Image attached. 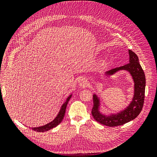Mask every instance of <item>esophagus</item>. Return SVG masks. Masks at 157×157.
<instances>
[{"instance_id": "esophagus-1", "label": "esophagus", "mask_w": 157, "mask_h": 157, "mask_svg": "<svg viewBox=\"0 0 157 157\" xmlns=\"http://www.w3.org/2000/svg\"><path fill=\"white\" fill-rule=\"evenodd\" d=\"M88 83V80L85 77H80L78 80V85L80 86H86V85Z\"/></svg>"}]
</instances>
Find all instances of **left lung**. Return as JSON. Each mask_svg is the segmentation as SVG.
I'll use <instances>...</instances> for the list:
<instances>
[{"label":"left lung","mask_w":157,"mask_h":157,"mask_svg":"<svg viewBox=\"0 0 157 157\" xmlns=\"http://www.w3.org/2000/svg\"><path fill=\"white\" fill-rule=\"evenodd\" d=\"M129 63L119 67L113 69L105 73V75L113 76L120 71H126L130 73L134 81V95L130 103L122 110L117 113H103L101 111V100L96 94H93L94 106L92 115L94 118L100 124L107 126L123 125L134 120L141 111L143 108L145 90V76L140 64L137 56L129 50Z\"/></svg>","instance_id":"1"}]
</instances>
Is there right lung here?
Masks as SVG:
<instances>
[{
	"label": "right lung",
	"instance_id": "1",
	"mask_svg": "<svg viewBox=\"0 0 157 157\" xmlns=\"http://www.w3.org/2000/svg\"><path fill=\"white\" fill-rule=\"evenodd\" d=\"M71 96H72V94H71L67 98V99H66L65 101L63 103V105H61L59 111L58 113V115H57V116L56 117V118H54V119L51 121L50 122L48 123V124H46L44 126H39V127H34V128H32V129L33 130L35 131H36V132H46V131H48L51 129H52V128L56 127L58 126V124H59L62 121L63 118L65 116V111H66V107H67V103L69 101L70 98H71Z\"/></svg>",
	"mask_w": 157,
	"mask_h": 157
}]
</instances>
